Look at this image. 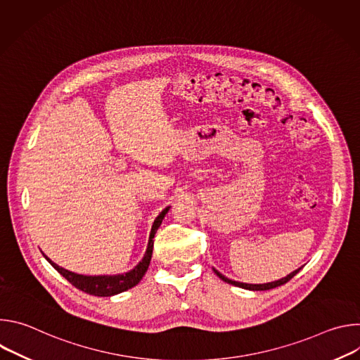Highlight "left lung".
Returning <instances> with one entry per match:
<instances>
[{"instance_id":"left-lung-1","label":"left lung","mask_w":360,"mask_h":360,"mask_svg":"<svg viewBox=\"0 0 360 360\" xmlns=\"http://www.w3.org/2000/svg\"><path fill=\"white\" fill-rule=\"evenodd\" d=\"M212 269H214V272H215L224 282L231 283V285H235V286H239V288H242V289H248V290H268V289H274V288H276V286L285 285L288 281H290V279L300 271V268H299V269L290 272L288 276H285V278H282V279H278V281H274V282H268V283H245V282L232 281V279L226 278L225 275H222L221 272H218L215 268H212Z\"/></svg>"}]
</instances>
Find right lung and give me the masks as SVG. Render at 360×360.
<instances>
[{
  "label": "right lung",
  "mask_w": 360,
  "mask_h": 360,
  "mask_svg": "<svg viewBox=\"0 0 360 360\" xmlns=\"http://www.w3.org/2000/svg\"><path fill=\"white\" fill-rule=\"evenodd\" d=\"M171 207H167L152 224L150 228V233H149V239H148V246L145 250V255L142 261L131 271L125 272V274H118V275H79L75 272H71L57 264H54L51 261L46 255H44V258L54 266L56 271H58L71 285H74L77 289L86 292L89 295L94 296H114L118 295L121 292H125L131 288H134L135 285H138L141 282V279L143 278L145 272L148 271L150 258H152V249H153V236H155L158 228L162 224V219L165 218V215L168 214Z\"/></svg>",
  "instance_id": "right-lung-1"
}]
</instances>
